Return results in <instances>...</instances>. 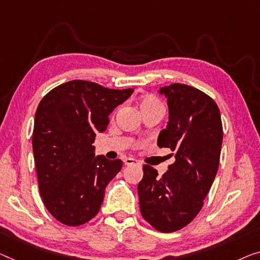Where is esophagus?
Returning a JSON list of instances; mask_svg holds the SVG:
<instances>
[{"instance_id":"obj_1","label":"esophagus","mask_w":260,"mask_h":260,"mask_svg":"<svg viewBox=\"0 0 260 260\" xmlns=\"http://www.w3.org/2000/svg\"><path fill=\"white\" fill-rule=\"evenodd\" d=\"M123 164H125L126 166H133V165H137L138 161L135 160V158L127 157V158H125V161H123Z\"/></svg>"}]
</instances>
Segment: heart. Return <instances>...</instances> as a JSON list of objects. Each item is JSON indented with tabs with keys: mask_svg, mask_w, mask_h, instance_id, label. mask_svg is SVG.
<instances>
[{
	"mask_svg": "<svg viewBox=\"0 0 260 260\" xmlns=\"http://www.w3.org/2000/svg\"><path fill=\"white\" fill-rule=\"evenodd\" d=\"M140 108H141V112H146V111H150V110L165 111L162 103L156 98V96H154V95L143 96L140 102Z\"/></svg>",
	"mask_w": 260,
	"mask_h": 260,
	"instance_id": "heart-1",
	"label": "heart"
}]
</instances>
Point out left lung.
I'll use <instances>...</instances> for the list:
<instances>
[{"mask_svg":"<svg viewBox=\"0 0 260 260\" xmlns=\"http://www.w3.org/2000/svg\"><path fill=\"white\" fill-rule=\"evenodd\" d=\"M160 93L168 100L169 121L157 146L174 152L175 162L162 177L143 166L138 192L143 218L157 231L174 232L188 225L203 207L218 170L223 126L217 104L199 88L172 84Z\"/></svg>","mask_w":260,"mask_h":260,"instance_id":"8db88e82","label":"left lung"}]
</instances>
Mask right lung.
<instances>
[{
	"label": "right lung",
	"instance_id": "add662e5",
	"mask_svg": "<svg viewBox=\"0 0 260 260\" xmlns=\"http://www.w3.org/2000/svg\"><path fill=\"white\" fill-rule=\"evenodd\" d=\"M86 80H71L50 91L35 115L32 149L42 201L58 222L83 225L98 214L105 188L122 161L94 156L95 134L133 93Z\"/></svg>",
	"mask_w": 260,
	"mask_h": 260
}]
</instances>
